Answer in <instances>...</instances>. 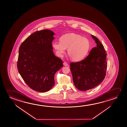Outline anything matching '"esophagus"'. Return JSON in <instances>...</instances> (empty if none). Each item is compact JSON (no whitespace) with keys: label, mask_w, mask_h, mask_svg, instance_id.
Masks as SVG:
<instances>
[{"label":"esophagus","mask_w":127,"mask_h":127,"mask_svg":"<svg viewBox=\"0 0 127 127\" xmlns=\"http://www.w3.org/2000/svg\"><path fill=\"white\" fill-rule=\"evenodd\" d=\"M63 64L64 65V66H68V64L65 62H64V63H63Z\"/></svg>","instance_id":"1"}]
</instances>
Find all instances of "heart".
<instances>
[{"label": "heart", "mask_w": 127, "mask_h": 127, "mask_svg": "<svg viewBox=\"0 0 127 127\" xmlns=\"http://www.w3.org/2000/svg\"><path fill=\"white\" fill-rule=\"evenodd\" d=\"M60 40L52 44L58 56H63L68 49V54L73 60L79 61L85 58L90 50V41L79 34L67 33L62 36Z\"/></svg>", "instance_id": "heart-1"}]
</instances>
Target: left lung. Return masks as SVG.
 I'll return each instance as SVG.
<instances>
[{
	"label": "left lung",
	"instance_id": "8db88e82",
	"mask_svg": "<svg viewBox=\"0 0 127 127\" xmlns=\"http://www.w3.org/2000/svg\"><path fill=\"white\" fill-rule=\"evenodd\" d=\"M91 36L97 44L96 47L93 48L83 60L70 64L73 83L78 90L83 91L95 87L106 76L107 54L97 38Z\"/></svg>",
	"mask_w": 127,
	"mask_h": 127
}]
</instances>
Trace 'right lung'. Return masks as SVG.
<instances>
[{"instance_id": "right-lung-1", "label": "right lung", "mask_w": 127, "mask_h": 127, "mask_svg": "<svg viewBox=\"0 0 127 127\" xmlns=\"http://www.w3.org/2000/svg\"><path fill=\"white\" fill-rule=\"evenodd\" d=\"M53 32L44 30L33 33L21 44L17 68L26 84L39 92L48 91L54 85V75L63 66L54 55L52 42Z\"/></svg>"}]
</instances>
